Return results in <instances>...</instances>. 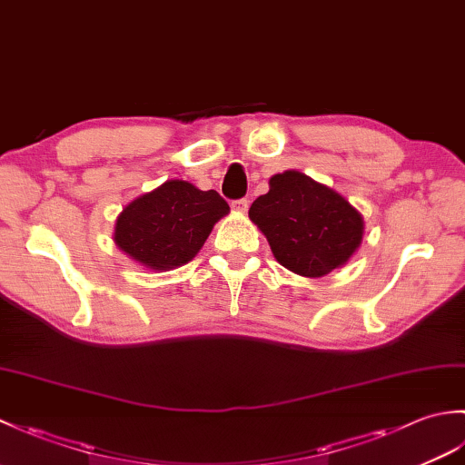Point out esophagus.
<instances>
[{
    "label": "esophagus",
    "mask_w": 465,
    "mask_h": 465,
    "mask_svg": "<svg viewBox=\"0 0 465 465\" xmlns=\"http://www.w3.org/2000/svg\"><path fill=\"white\" fill-rule=\"evenodd\" d=\"M232 207H233V212L245 213V212H248V207H250V202L248 200H235V202H232Z\"/></svg>",
    "instance_id": "esophagus-1"
}]
</instances>
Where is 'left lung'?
<instances>
[{
    "label": "left lung",
    "mask_w": 465,
    "mask_h": 465,
    "mask_svg": "<svg viewBox=\"0 0 465 465\" xmlns=\"http://www.w3.org/2000/svg\"><path fill=\"white\" fill-rule=\"evenodd\" d=\"M250 220L275 260L303 278L341 268L363 235V217L343 195L295 170L272 177L270 192L252 203Z\"/></svg>",
    "instance_id": "1"
}]
</instances>
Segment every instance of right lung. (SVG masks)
<instances>
[{
    "instance_id": "obj_1",
    "label": "right lung",
    "mask_w": 465,
    "mask_h": 465,
    "mask_svg": "<svg viewBox=\"0 0 465 465\" xmlns=\"http://www.w3.org/2000/svg\"><path fill=\"white\" fill-rule=\"evenodd\" d=\"M230 212L215 190L202 192L190 182L170 180L124 207L114 242L150 270H173L192 262L213 225Z\"/></svg>"
}]
</instances>
